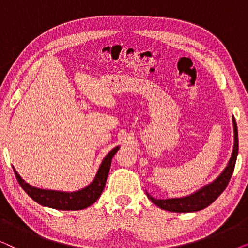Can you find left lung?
I'll list each match as a JSON object with an SVG mask.
<instances>
[{"label":"left lung","mask_w":248,"mask_h":248,"mask_svg":"<svg viewBox=\"0 0 248 248\" xmlns=\"http://www.w3.org/2000/svg\"><path fill=\"white\" fill-rule=\"evenodd\" d=\"M233 123V150L232 154V158L227 165V167L223 169V171L217 179L212 183L205 185L199 191L193 193L191 195L185 196V198H176V199H167V200H157L152 198L151 195H148V198L154 202L155 205L162 210H167L171 212H195L200 210L205 209L212 202H215L218 196L225 191L227 185L232 178V175L235 169L237 155H238V131H237L236 120L232 117Z\"/></svg>","instance_id":"8db88e82"}]
</instances>
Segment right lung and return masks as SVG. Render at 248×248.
<instances>
[{
	"label": "right lung",
	"instance_id": "obj_1",
	"mask_svg": "<svg viewBox=\"0 0 248 248\" xmlns=\"http://www.w3.org/2000/svg\"><path fill=\"white\" fill-rule=\"evenodd\" d=\"M120 147L114 148L106 157L104 158L103 162H101L99 169H98L96 177L91 184H89L87 187H84L80 191L77 192H60V191H50V189H42L33 187V186L29 185L21 178L16 170L13 167L15 170L16 177L18 179L19 184L21 185L27 194L31 198L33 201L39 203L40 205L48 206V208H53L56 210H82L86 209L99 199L101 193L104 191L105 184H106L108 172H109L111 159L116 154Z\"/></svg>",
	"mask_w": 248,
	"mask_h": 248
}]
</instances>
